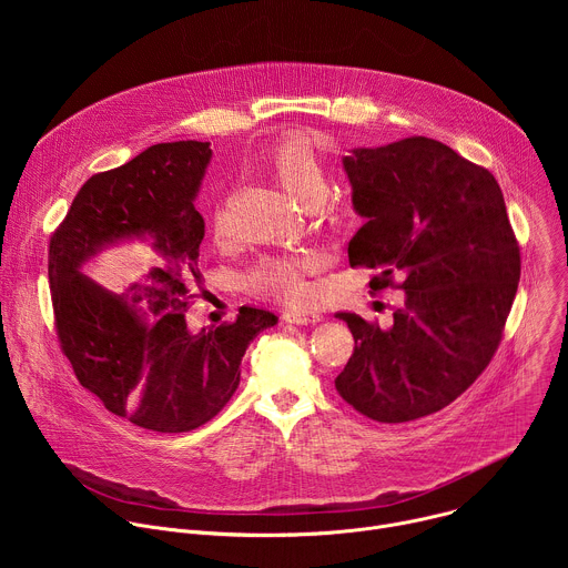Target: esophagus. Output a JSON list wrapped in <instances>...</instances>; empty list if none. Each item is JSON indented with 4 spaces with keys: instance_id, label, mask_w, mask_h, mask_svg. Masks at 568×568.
<instances>
[{
    "instance_id": "1",
    "label": "esophagus",
    "mask_w": 568,
    "mask_h": 568,
    "mask_svg": "<svg viewBox=\"0 0 568 568\" xmlns=\"http://www.w3.org/2000/svg\"><path fill=\"white\" fill-rule=\"evenodd\" d=\"M283 318L287 323H296V326H316V323L321 321V314L314 312V310H296V307H290L283 312Z\"/></svg>"
}]
</instances>
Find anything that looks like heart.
Returning <instances> with one entry per match:
<instances>
[{"mask_svg": "<svg viewBox=\"0 0 568 568\" xmlns=\"http://www.w3.org/2000/svg\"><path fill=\"white\" fill-rule=\"evenodd\" d=\"M261 166L270 173L301 206L318 209L331 189V171L321 152L301 136H287L270 145ZM209 226L215 240L226 235V215L217 204L211 211ZM316 267V256L305 254H274L258 258L245 276L252 292L263 296H278L287 301H303L310 294L305 274Z\"/></svg>", "mask_w": 568, "mask_h": 568, "instance_id": "obj_1", "label": "heart"}]
</instances>
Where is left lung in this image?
<instances>
[{"mask_svg":"<svg viewBox=\"0 0 568 568\" xmlns=\"http://www.w3.org/2000/svg\"><path fill=\"white\" fill-rule=\"evenodd\" d=\"M364 224L351 265L397 281L404 307L388 328L337 312L355 353L335 386L377 423H409L454 402L490 364L521 274L504 193L449 145L407 136L342 159Z\"/></svg>","mask_w":568,"mask_h":568,"instance_id":"left-lung-1","label":"left lung"}]
</instances>
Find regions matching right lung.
Wrapping results in <instances>:
<instances>
[{
	"instance_id": "right-lung-1",
	"label": "right lung",
	"mask_w": 568,
	"mask_h": 568,
	"mask_svg": "<svg viewBox=\"0 0 568 568\" xmlns=\"http://www.w3.org/2000/svg\"><path fill=\"white\" fill-rule=\"evenodd\" d=\"M211 143H156L83 184L49 245L55 326L71 368L108 412L159 434L209 423L240 384L250 344L278 316L242 305L233 323L193 331L204 217L195 211ZM139 244L110 287L87 276L105 251Z\"/></svg>"
}]
</instances>
